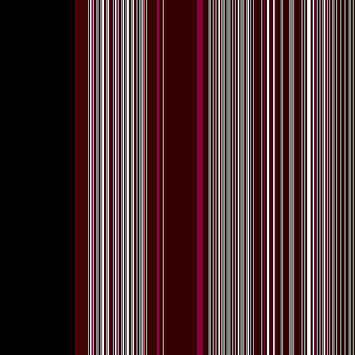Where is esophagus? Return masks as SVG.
<instances>
[{"mask_svg":"<svg viewBox=\"0 0 355 355\" xmlns=\"http://www.w3.org/2000/svg\"><path fill=\"white\" fill-rule=\"evenodd\" d=\"M180 185H182V187H184V189H187L189 185H191V177H182V178H180Z\"/></svg>","mask_w":355,"mask_h":355,"instance_id":"1","label":"esophagus"}]
</instances>
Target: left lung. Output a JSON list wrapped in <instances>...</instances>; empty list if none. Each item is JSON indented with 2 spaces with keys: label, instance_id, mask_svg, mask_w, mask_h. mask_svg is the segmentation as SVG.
<instances>
[{
  "label": "left lung",
  "instance_id": "1",
  "mask_svg": "<svg viewBox=\"0 0 355 355\" xmlns=\"http://www.w3.org/2000/svg\"><path fill=\"white\" fill-rule=\"evenodd\" d=\"M220 200H221V192H220ZM214 206H216V185H214Z\"/></svg>",
  "mask_w": 355,
  "mask_h": 355
}]
</instances>
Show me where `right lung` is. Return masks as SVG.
I'll return each mask as SVG.
<instances>
[{"label":"right lung","mask_w":355,"mask_h":355,"mask_svg":"<svg viewBox=\"0 0 355 355\" xmlns=\"http://www.w3.org/2000/svg\"><path fill=\"white\" fill-rule=\"evenodd\" d=\"M175 187V182L173 178L168 177V175H159V177H156V175H146L144 182L139 180L137 178V171H135L134 178L130 180V184H128V187L125 189V191H128V209L121 204H118L116 206V216H120L121 220H123V211H125V218L128 216V220L132 218V214H134V218L137 220V196L141 194V198L144 199V204L146 207H149L153 204V200H156L157 196H163V192H168L171 191V189ZM135 192V198L136 199V206L135 211H131V192ZM111 211H113V206H111Z\"/></svg>","instance_id":"add662e5"}]
</instances>
